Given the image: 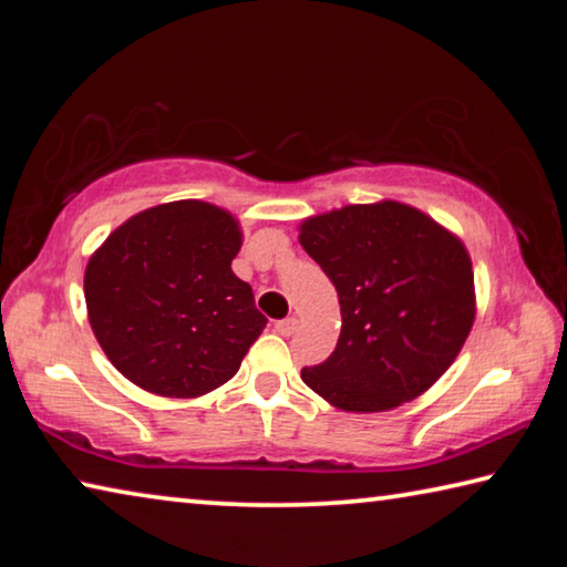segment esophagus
I'll list each match as a JSON object with an SVG mask.
<instances>
[{"instance_id": "obj_1", "label": "esophagus", "mask_w": 567, "mask_h": 567, "mask_svg": "<svg viewBox=\"0 0 567 567\" xmlns=\"http://www.w3.org/2000/svg\"><path fill=\"white\" fill-rule=\"evenodd\" d=\"M275 330L282 334V338H290V334L297 332V320L295 318H285L275 322Z\"/></svg>"}]
</instances>
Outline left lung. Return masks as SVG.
Listing matches in <instances>:
<instances>
[{
  "label": "left lung",
  "mask_w": 567,
  "mask_h": 567,
  "mask_svg": "<svg viewBox=\"0 0 567 567\" xmlns=\"http://www.w3.org/2000/svg\"><path fill=\"white\" fill-rule=\"evenodd\" d=\"M300 245L340 297L332 354L302 380L334 408L382 412L422 395L473 328V265L463 243L400 203L310 217Z\"/></svg>",
  "instance_id": "8db88e82"
}]
</instances>
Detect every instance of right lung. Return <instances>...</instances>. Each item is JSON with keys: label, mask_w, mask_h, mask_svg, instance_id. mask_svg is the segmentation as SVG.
Masks as SVG:
<instances>
[{"label": "right lung", "mask_w": 567, "mask_h": 567, "mask_svg": "<svg viewBox=\"0 0 567 567\" xmlns=\"http://www.w3.org/2000/svg\"><path fill=\"white\" fill-rule=\"evenodd\" d=\"M239 245L233 215L197 199L145 209L104 239L84 300L124 378L155 395L197 398L235 375L267 324L229 267Z\"/></svg>", "instance_id": "obj_1"}]
</instances>
